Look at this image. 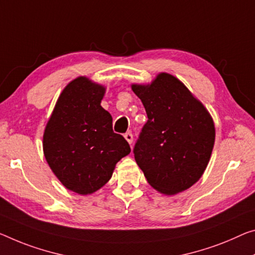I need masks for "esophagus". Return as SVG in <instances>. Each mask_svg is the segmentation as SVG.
<instances>
[{"label": "esophagus", "instance_id": "obj_1", "mask_svg": "<svg viewBox=\"0 0 255 255\" xmlns=\"http://www.w3.org/2000/svg\"><path fill=\"white\" fill-rule=\"evenodd\" d=\"M124 138L127 139V141H128V143L132 144V142H133V134H132L131 132H127V133H125V134H124Z\"/></svg>", "mask_w": 255, "mask_h": 255}]
</instances>
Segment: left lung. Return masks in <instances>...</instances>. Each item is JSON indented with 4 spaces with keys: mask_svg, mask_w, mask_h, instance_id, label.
<instances>
[{
    "mask_svg": "<svg viewBox=\"0 0 255 255\" xmlns=\"http://www.w3.org/2000/svg\"><path fill=\"white\" fill-rule=\"evenodd\" d=\"M148 121L133 148L148 183L165 195L197 182L212 154L215 128L204 106L178 78L160 73L149 85H132Z\"/></svg>",
    "mask_w": 255,
    "mask_h": 255,
    "instance_id": "left-lung-1",
    "label": "left lung"
}]
</instances>
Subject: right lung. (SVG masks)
Returning <instances> with one entry per match:
<instances>
[{"label":"right lung","mask_w":255,"mask_h":255,"mask_svg":"<svg viewBox=\"0 0 255 255\" xmlns=\"http://www.w3.org/2000/svg\"><path fill=\"white\" fill-rule=\"evenodd\" d=\"M105 88L78 77L64 89L43 135L51 170L67 189L92 194L112 178L116 163L130 154L113 119L100 103Z\"/></svg>","instance_id":"obj_1"}]
</instances>
